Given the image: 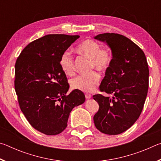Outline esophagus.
I'll return each instance as SVG.
<instances>
[{"mask_svg": "<svg viewBox=\"0 0 161 161\" xmlns=\"http://www.w3.org/2000/svg\"><path fill=\"white\" fill-rule=\"evenodd\" d=\"M85 97H86V99H89L92 97V95L89 94H85Z\"/></svg>", "mask_w": 161, "mask_h": 161, "instance_id": "obj_1", "label": "esophagus"}]
</instances>
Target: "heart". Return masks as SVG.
<instances>
[{
	"instance_id": "1",
	"label": "heart",
	"mask_w": 161,
	"mask_h": 161,
	"mask_svg": "<svg viewBox=\"0 0 161 161\" xmlns=\"http://www.w3.org/2000/svg\"><path fill=\"white\" fill-rule=\"evenodd\" d=\"M77 51L91 59V68L99 72H105L109 68L112 62V54L107 48H101V45L93 40H86L77 47ZM59 66L62 72L67 75H72L75 71L74 59L69 52L62 54ZM99 81V75L96 72L88 75H80L71 80L72 89L84 92L94 90Z\"/></svg>"
}]
</instances>
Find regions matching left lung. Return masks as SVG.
Returning <instances> with one entry per match:
<instances>
[{
  "mask_svg": "<svg viewBox=\"0 0 161 161\" xmlns=\"http://www.w3.org/2000/svg\"><path fill=\"white\" fill-rule=\"evenodd\" d=\"M94 39L107 43L112 54L99 86L101 92L112 97L93 96L99 106L94 125L105 134H120L135 123L143 110L148 89V63L143 50L124 35L103 33Z\"/></svg>",
  "mask_w": 161,
  "mask_h": 161,
  "instance_id": "1",
  "label": "left lung"
}]
</instances>
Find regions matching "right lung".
<instances>
[{"instance_id":"obj_1","label":"right lung","mask_w":161,"mask_h":161,"mask_svg":"<svg viewBox=\"0 0 161 161\" xmlns=\"http://www.w3.org/2000/svg\"><path fill=\"white\" fill-rule=\"evenodd\" d=\"M79 35H47L28 45L15 63V89L20 108L31 126L44 134L66 129L72 108L85 96L74 89L69 94L67 79L59 59Z\"/></svg>"}]
</instances>
